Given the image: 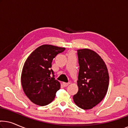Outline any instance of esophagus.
I'll list each match as a JSON object with an SVG mask.
<instances>
[{
    "mask_svg": "<svg viewBox=\"0 0 128 128\" xmlns=\"http://www.w3.org/2000/svg\"><path fill=\"white\" fill-rule=\"evenodd\" d=\"M69 84V83H63V85H64V87H67Z\"/></svg>",
    "mask_w": 128,
    "mask_h": 128,
    "instance_id": "obj_1",
    "label": "esophagus"
}]
</instances>
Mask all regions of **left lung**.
<instances>
[{
  "mask_svg": "<svg viewBox=\"0 0 128 128\" xmlns=\"http://www.w3.org/2000/svg\"><path fill=\"white\" fill-rule=\"evenodd\" d=\"M79 72L78 92L73 101L83 110L92 109L106 96L109 85V74L104 60L89 49L78 50Z\"/></svg>",
  "mask_w": 128,
  "mask_h": 128,
  "instance_id": "obj_1",
  "label": "left lung"
}]
</instances>
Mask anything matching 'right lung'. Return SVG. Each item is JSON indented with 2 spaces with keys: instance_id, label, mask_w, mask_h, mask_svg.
<instances>
[{
  "instance_id": "1",
  "label": "right lung",
  "mask_w": 128,
  "mask_h": 128,
  "mask_svg": "<svg viewBox=\"0 0 128 128\" xmlns=\"http://www.w3.org/2000/svg\"><path fill=\"white\" fill-rule=\"evenodd\" d=\"M64 50V48L51 45H41L24 63L21 76L22 87L27 97L35 104L46 106L55 98L60 84L55 79L50 68L54 58Z\"/></svg>"
}]
</instances>
